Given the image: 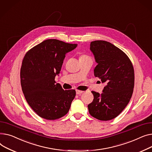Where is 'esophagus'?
Listing matches in <instances>:
<instances>
[{
	"instance_id": "esophagus-1",
	"label": "esophagus",
	"mask_w": 152,
	"mask_h": 152,
	"mask_svg": "<svg viewBox=\"0 0 152 152\" xmlns=\"http://www.w3.org/2000/svg\"><path fill=\"white\" fill-rule=\"evenodd\" d=\"M83 91H80V90H76V94L79 95V94H81L82 93H83Z\"/></svg>"
}]
</instances>
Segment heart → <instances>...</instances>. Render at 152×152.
I'll use <instances>...</instances> for the list:
<instances>
[{
	"label": "heart",
	"instance_id": "heart-1",
	"mask_svg": "<svg viewBox=\"0 0 152 152\" xmlns=\"http://www.w3.org/2000/svg\"><path fill=\"white\" fill-rule=\"evenodd\" d=\"M86 56H85V55H82L81 56H80V58H83V57H86Z\"/></svg>",
	"mask_w": 152,
	"mask_h": 152
}]
</instances>
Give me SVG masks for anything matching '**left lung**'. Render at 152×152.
<instances>
[{"label":"left lung","instance_id":"1","mask_svg":"<svg viewBox=\"0 0 152 152\" xmlns=\"http://www.w3.org/2000/svg\"><path fill=\"white\" fill-rule=\"evenodd\" d=\"M90 50L97 65L95 77L105 83L102 93L91 91L93 102L88 105L92 117L102 121L117 117L129 103L134 86V72L128 56L110 42H91Z\"/></svg>","mask_w":152,"mask_h":152}]
</instances>
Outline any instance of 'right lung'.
<instances>
[{
    "instance_id": "obj_1",
    "label": "right lung",
    "mask_w": 152,
    "mask_h": 152,
    "mask_svg": "<svg viewBox=\"0 0 152 152\" xmlns=\"http://www.w3.org/2000/svg\"><path fill=\"white\" fill-rule=\"evenodd\" d=\"M77 44L48 39L26 53L23 60L20 77L26 99L39 117L53 120L69 112L75 90H64L55 78L59 75L66 55Z\"/></svg>"
}]
</instances>
